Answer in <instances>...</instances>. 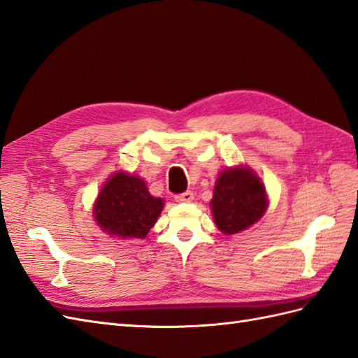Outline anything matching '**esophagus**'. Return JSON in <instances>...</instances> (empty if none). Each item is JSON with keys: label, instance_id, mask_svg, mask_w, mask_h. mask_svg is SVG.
<instances>
[{"label": "esophagus", "instance_id": "esophagus-1", "mask_svg": "<svg viewBox=\"0 0 358 358\" xmlns=\"http://www.w3.org/2000/svg\"><path fill=\"white\" fill-rule=\"evenodd\" d=\"M173 199L177 201V203H192V199H194V194H192L190 190L185 192V194H180L173 196Z\"/></svg>", "mask_w": 358, "mask_h": 358}]
</instances>
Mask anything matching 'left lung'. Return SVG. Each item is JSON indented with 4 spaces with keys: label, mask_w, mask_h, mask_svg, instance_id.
I'll return each instance as SVG.
<instances>
[{
    "label": "left lung",
    "mask_w": 358,
    "mask_h": 358,
    "mask_svg": "<svg viewBox=\"0 0 358 358\" xmlns=\"http://www.w3.org/2000/svg\"><path fill=\"white\" fill-rule=\"evenodd\" d=\"M210 207L217 230L236 234L260 221L266 212V189L248 166L228 168L217 176Z\"/></svg>",
    "instance_id": "1"
}]
</instances>
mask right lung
Masks as SVG:
<instances>
[{"mask_svg": "<svg viewBox=\"0 0 358 358\" xmlns=\"http://www.w3.org/2000/svg\"><path fill=\"white\" fill-rule=\"evenodd\" d=\"M163 206V199L152 196L141 177L117 171L101 187L94 216L108 236L143 239L157 222Z\"/></svg>", "mask_w": 358, "mask_h": 358, "instance_id": "obj_1", "label": "right lung"}]
</instances>
